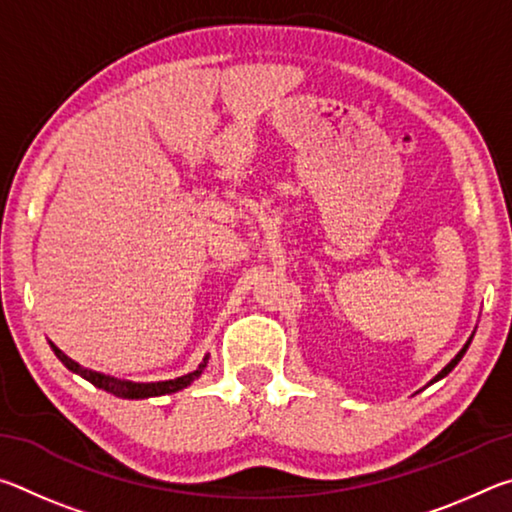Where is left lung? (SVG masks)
<instances>
[{"instance_id": "obj_1", "label": "left lung", "mask_w": 512, "mask_h": 512, "mask_svg": "<svg viewBox=\"0 0 512 512\" xmlns=\"http://www.w3.org/2000/svg\"><path fill=\"white\" fill-rule=\"evenodd\" d=\"M472 339H474V332H472V336H470V339H467V341H465V345H463V348H461V350H458V354H456V357H454L452 361H449V363H447V366H445L443 370H440V372H438V375H436V377H433V379L429 381V384H427V386H431V384H436V381H438V379H443V377H447V375H449V372H452V370L456 368V363L463 359V354L467 352V348H470V343H472Z\"/></svg>"}]
</instances>
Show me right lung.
<instances>
[{
	"mask_svg": "<svg viewBox=\"0 0 512 512\" xmlns=\"http://www.w3.org/2000/svg\"><path fill=\"white\" fill-rule=\"evenodd\" d=\"M51 350L58 357V361L63 363V366L74 372V375L83 377L85 381H90L92 386L101 388V391H106L115 397H121V400H146V397H160V395H171V393H178L187 388L189 384H194V381L203 375V370L207 368V354L205 359L198 363V368L187 372L183 377H176V379H167V381H151V384H137V381H126V379H117V377H110V375H103V372H94L88 368H81L79 363L72 361L69 357H65L63 352H60L54 343H49Z\"/></svg>",
	"mask_w": 512,
	"mask_h": 512,
	"instance_id": "1",
	"label": "right lung"
}]
</instances>
